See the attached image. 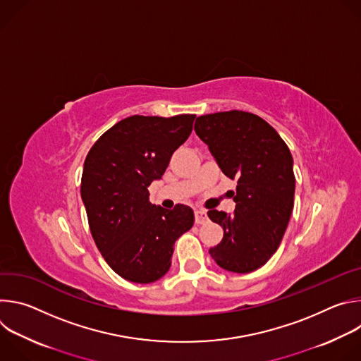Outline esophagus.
Instances as JSON below:
<instances>
[{"label": "esophagus", "mask_w": 361, "mask_h": 361, "mask_svg": "<svg viewBox=\"0 0 361 361\" xmlns=\"http://www.w3.org/2000/svg\"><path fill=\"white\" fill-rule=\"evenodd\" d=\"M194 214H195V224H204L209 220V216L204 210H195Z\"/></svg>", "instance_id": "1"}]
</instances>
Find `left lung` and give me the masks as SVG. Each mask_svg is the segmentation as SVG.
<instances>
[{"label":"left lung","mask_w":361,"mask_h":361,"mask_svg":"<svg viewBox=\"0 0 361 361\" xmlns=\"http://www.w3.org/2000/svg\"><path fill=\"white\" fill-rule=\"evenodd\" d=\"M194 130L221 171L237 180L234 214L209 212L224 230L210 255L227 271L251 273L271 259L288 226L295 190L291 152L267 121L247 111L201 116Z\"/></svg>","instance_id":"obj_1"}]
</instances>
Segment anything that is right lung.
<instances>
[{
  "label": "right lung",
  "mask_w": 361,
  "mask_h": 361,
  "mask_svg": "<svg viewBox=\"0 0 361 361\" xmlns=\"http://www.w3.org/2000/svg\"><path fill=\"white\" fill-rule=\"evenodd\" d=\"M194 118H124L102 134L85 157L81 198L91 235L107 264L131 283L161 279L170 270L176 240L194 224L187 205L164 210L149 202L148 191L191 134Z\"/></svg>",
  "instance_id": "add662e5"
}]
</instances>
